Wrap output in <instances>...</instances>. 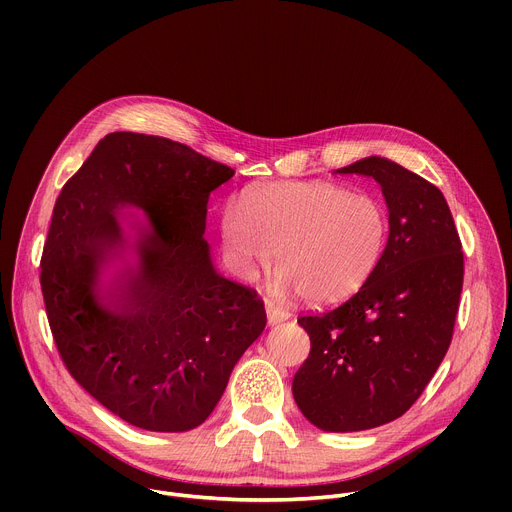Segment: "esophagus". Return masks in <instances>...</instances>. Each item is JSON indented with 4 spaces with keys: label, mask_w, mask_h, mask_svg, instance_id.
<instances>
[{
    "label": "esophagus",
    "mask_w": 512,
    "mask_h": 512,
    "mask_svg": "<svg viewBox=\"0 0 512 512\" xmlns=\"http://www.w3.org/2000/svg\"><path fill=\"white\" fill-rule=\"evenodd\" d=\"M289 318V312L285 310H279V308H273V306H267V324L269 326H275V324H281Z\"/></svg>",
    "instance_id": "1"
}]
</instances>
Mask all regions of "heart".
Here are the masks:
<instances>
[{
  "mask_svg": "<svg viewBox=\"0 0 512 512\" xmlns=\"http://www.w3.org/2000/svg\"><path fill=\"white\" fill-rule=\"evenodd\" d=\"M389 214L367 192L330 182H285L245 190L221 221L233 269L249 277L275 249L277 296L300 291L334 304L360 289L381 261Z\"/></svg>",
  "mask_w": 512,
  "mask_h": 512,
  "instance_id": "heart-1",
  "label": "heart"
}]
</instances>
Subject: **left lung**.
I'll list each match as a JSON object with an SVG mask.
<instances>
[{
    "instance_id": "obj_1",
    "label": "left lung",
    "mask_w": 512,
    "mask_h": 512,
    "mask_svg": "<svg viewBox=\"0 0 512 512\" xmlns=\"http://www.w3.org/2000/svg\"><path fill=\"white\" fill-rule=\"evenodd\" d=\"M338 174L371 176L389 208L379 265L334 310L304 314L310 354L291 391L324 431H362L401 417L440 367L454 334L464 253L450 206L431 182L387 158Z\"/></svg>"
}]
</instances>
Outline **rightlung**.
I'll list each match as a JSON object with an SVG mask.
<instances>
[{"label": "right lung", "mask_w": 512, "mask_h": 512, "mask_svg": "<svg viewBox=\"0 0 512 512\" xmlns=\"http://www.w3.org/2000/svg\"><path fill=\"white\" fill-rule=\"evenodd\" d=\"M233 174L184 143L115 131L56 198L40 263L56 348L72 379L135 427H198L267 324L257 291L216 273L202 237L208 196ZM123 205L151 227L138 234V265L101 288L128 246Z\"/></svg>", "instance_id": "add662e5"}]
</instances>
